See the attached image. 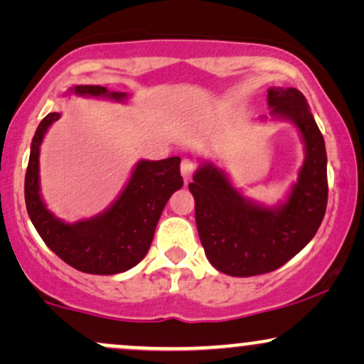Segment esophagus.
Wrapping results in <instances>:
<instances>
[{
	"label": "esophagus",
	"mask_w": 364,
	"mask_h": 364,
	"mask_svg": "<svg viewBox=\"0 0 364 364\" xmlns=\"http://www.w3.org/2000/svg\"><path fill=\"white\" fill-rule=\"evenodd\" d=\"M195 162L191 161V159H183L181 162V176L183 179H185V183H188L191 179V176H193L195 173Z\"/></svg>",
	"instance_id": "esophagus-1"
}]
</instances>
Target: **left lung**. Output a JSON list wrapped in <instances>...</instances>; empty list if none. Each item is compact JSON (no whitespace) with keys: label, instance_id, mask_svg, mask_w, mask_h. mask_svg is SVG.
Wrapping results in <instances>:
<instances>
[{"label":"left lung","instance_id":"8db88e82","mask_svg":"<svg viewBox=\"0 0 364 364\" xmlns=\"http://www.w3.org/2000/svg\"><path fill=\"white\" fill-rule=\"evenodd\" d=\"M267 118L291 121L304 145V161L289 193L263 205L241 193L214 162H200L190 183L195 220L208 262L232 277H252L282 267L313 240L327 208V152L323 135L298 89L272 87Z\"/></svg>","mask_w":364,"mask_h":364}]
</instances>
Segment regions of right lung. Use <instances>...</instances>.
<instances>
[{
	"label": "right lung",
	"instance_id": "add662e5",
	"mask_svg": "<svg viewBox=\"0 0 364 364\" xmlns=\"http://www.w3.org/2000/svg\"><path fill=\"white\" fill-rule=\"evenodd\" d=\"M68 94L118 102L128 101L127 92H111L101 85H75ZM60 116V112H49L32 139L25 174L28 217L49 250L73 269L97 275L127 272L147 255L166 203L183 186L179 173L181 159H141L133 168L118 198L106 210L77 223H65L46 207L39 176L41 144L49 127Z\"/></svg>",
	"mask_w": 364,
	"mask_h": 364
}]
</instances>
